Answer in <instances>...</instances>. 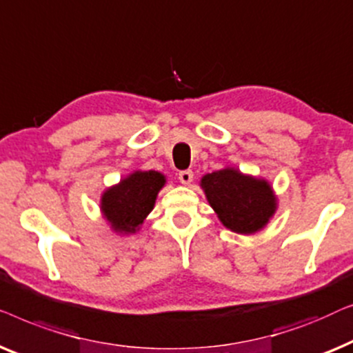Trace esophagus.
<instances>
[{
    "mask_svg": "<svg viewBox=\"0 0 353 353\" xmlns=\"http://www.w3.org/2000/svg\"><path fill=\"white\" fill-rule=\"evenodd\" d=\"M179 181H181L183 185H188V183L193 181V172L190 170L181 171V172H179Z\"/></svg>",
    "mask_w": 353,
    "mask_h": 353,
    "instance_id": "esophagus-1",
    "label": "esophagus"
}]
</instances>
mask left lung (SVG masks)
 I'll return each mask as SVG.
<instances>
[{"mask_svg":"<svg viewBox=\"0 0 353 353\" xmlns=\"http://www.w3.org/2000/svg\"><path fill=\"white\" fill-rule=\"evenodd\" d=\"M210 205L222 224L236 233H254L274 216L276 203L265 181L222 170L201 179Z\"/></svg>","mask_w":353,"mask_h":353,"instance_id":"left-lung-1","label":"left lung"}]
</instances>
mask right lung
Instances as JSON below:
<instances>
[{
  "mask_svg": "<svg viewBox=\"0 0 353 353\" xmlns=\"http://www.w3.org/2000/svg\"><path fill=\"white\" fill-rule=\"evenodd\" d=\"M165 176L157 171H137L108 188L102 196V211L117 232L134 233L153 210L157 195L165 185Z\"/></svg>",
  "mask_w": 353,
  "mask_h": 353,
  "instance_id": "add662e5",
  "label": "right lung"
}]
</instances>
